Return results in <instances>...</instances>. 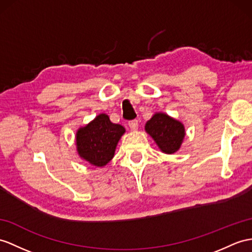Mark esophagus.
I'll use <instances>...</instances> for the list:
<instances>
[{
  "mask_svg": "<svg viewBox=\"0 0 252 252\" xmlns=\"http://www.w3.org/2000/svg\"><path fill=\"white\" fill-rule=\"evenodd\" d=\"M128 126L131 130H137L138 129V121L137 120H132L128 122Z\"/></svg>",
  "mask_w": 252,
  "mask_h": 252,
  "instance_id": "34e87169",
  "label": "esophagus"
}]
</instances>
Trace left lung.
<instances>
[{"label":"left lung","instance_id":"obj_1","mask_svg":"<svg viewBox=\"0 0 252 252\" xmlns=\"http://www.w3.org/2000/svg\"><path fill=\"white\" fill-rule=\"evenodd\" d=\"M145 130L165 154H173L179 150L185 137L182 123L164 113H156L147 121Z\"/></svg>","mask_w":252,"mask_h":252}]
</instances>
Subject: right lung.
Returning <instances> with one entry per match:
<instances>
[{
  "label": "right lung",
  "instance_id": "1",
  "mask_svg": "<svg viewBox=\"0 0 252 252\" xmlns=\"http://www.w3.org/2000/svg\"><path fill=\"white\" fill-rule=\"evenodd\" d=\"M125 128L114 124L106 114H99L77 132L79 155L91 164L102 167L114 156L115 147Z\"/></svg>",
  "mask_w": 252,
  "mask_h": 252
}]
</instances>
